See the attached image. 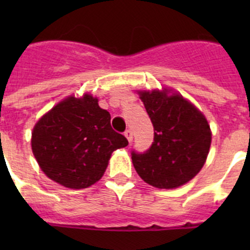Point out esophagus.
I'll use <instances>...</instances> for the list:
<instances>
[{"label": "esophagus", "instance_id": "obj_1", "mask_svg": "<svg viewBox=\"0 0 250 250\" xmlns=\"http://www.w3.org/2000/svg\"><path fill=\"white\" fill-rule=\"evenodd\" d=\"M125 137L127 138L128 141H129V143H130V141L133 140V132H132V130H130V129L125 130Z\"/></svg>", "mask_w": 250, "mask_h": 250}]
</instances>
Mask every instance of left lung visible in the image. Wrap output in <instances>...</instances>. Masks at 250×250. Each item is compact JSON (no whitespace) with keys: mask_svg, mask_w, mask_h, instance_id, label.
Returning a JSON list of instances; mask_svg holds the SVG:
<instances>
[{"mask_svg":"<svg viewBox=\"0 0 250 250\" xmlns=\"http://www.w3.org/2000/svg\"><path fill=\"white\" fill-rule=\"evenodd\" d=\"M153 125V143L145 152L132 151L135 170L145 183L175 188L202 169L211 133L206 117L181 95L140 92Z\"/></svg>","mask_w":250,"mask_h":250,"instance_id":"obj_1","label":"left lung"}]
</instances>
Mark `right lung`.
I'll list each match as a JSON object with an SVG mask.
<instances>
[{"label": "right lung", "mask_w": 250, "mask_h": 250, "mask_svg": "<svg viewBox=\"0 0 250 250\" xmlns=\"http://www.w3.org/2000/svg\"><path fill=\"white\" fill-rule=\"evenodd\" d=\"M110 120V113L89 94L70 97L53 107L32 130V152L43 173L69 188L97 183L111 153L128 145Z\"/></svg>", "instance_id": "add662e5"}]
</instances>
